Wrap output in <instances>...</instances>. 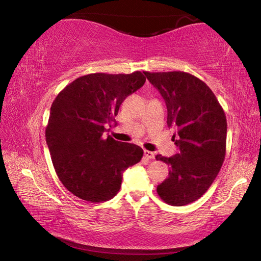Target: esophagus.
<instances>
[{"instance_id":"obj_1","label":"esophagus","mask_w":261,"mask_h":261,"mask_svg":"<svg viewBox=\"0 0 261 261\" xmlns=\"http://www.w3.org/2000/svg\"><path fill=\"white\" fill-rule=\"evenodd\" d=\"M144 155H145V158H146V159H149V160H151V159H154V156H155V154H154L151 151H147V149H145Z\"/></svg>"}]
</instances>
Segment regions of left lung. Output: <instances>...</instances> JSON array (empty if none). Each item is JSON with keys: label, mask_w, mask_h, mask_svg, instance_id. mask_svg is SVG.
<instances>
[{"label": "left lung", "mask_w": 261, "mask_h": 261, "mask_svg": "<svg viewBox=\"0 0 261 261\" xmlns=\"http://www.w3.org/2000/svg\"><path fill=\"white\" fill-rule=\"evenodd\" d=\"M144 73L165 99L168 126H177V138L174 135L173 139L178 153L170 158L155 156L170 166L168 178L158 185V194L171 206L191 204L208 190L222 167L226 114L211 88L192 74Z\"/></svg>", "instance_id": "8db88e82"}]
</instances>
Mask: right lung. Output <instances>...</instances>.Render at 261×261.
<instances>
[{
    "label": "right lung",
    "instance_id": "1",
    "mask_svg": "<svg viewBox=\"0 0 261 261\" xmlns=\"http://www.w3.org/2000/svg\"><path fill=\"white\" fill-rule=\"evenodd\" d=\"M145 82L140 71L90 73L53 101L46 141L57 176L76 197L92 202L112 199L120 191L123 171L143 158L141 147L106 137L105 131L126 96Z\"/></svg>",
    "mask_w": 261,
    "mask_h": 261
}]
</instances>
